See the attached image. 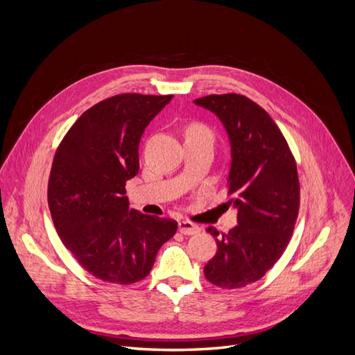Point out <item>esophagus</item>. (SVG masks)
I'll return each instance as SVG.
<instances>
[{
    "instance_id": "34e87169",
    "label": "esophagus",
    "mask_w": 355,
    "mask_h": 355,
    "mask_svg": "<svg viewBox=\"0 0 355 355\" xmlns=\"http://www.w3.org/2000/svg\"><path fill=\"white\" fill-rule=\"evenodd\" d=\"M179 231L184 235H194L200 232V227L196 223H192L189 220H180L179 222Z\"/></svg>"
}]
</instances>
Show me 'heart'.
<instances>
[{"instance_id": "1", "label": "heart", "mask_w": 355, "mask_h": 355, "mask_svg": "<svg viewBox=\"0 0 355 355\" xmlns=\"http://www.w3.org/2000/svg\"><path fill=\"white\" fill-rule=\"evenodd\" d=\"M187 133H189V135H198V136H206V137H209V139L213 137V133H211L210 128H209L207 125L200 124V123L191 124V125L188 127Z\"/></svg>"}]
</instances>
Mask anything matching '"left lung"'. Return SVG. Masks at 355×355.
I'll use <instances>...</instances> for the list:
<instances>
[{
  "label": "left lung",
  "mask_w": 355,
  "mask_h": 355,
  "mask_svg": "<svg viewBox=\"0 0 355 355\" xmlns=\"http://www.w3.org/2000/svg\"><path fill=\"white\" fill-rule=\"evenodd\" d=\"M219 116L231 142L228 194L239 225L228 234L207 228L218 244L204 277L220 288H241L271 270L292 237L300 187L295 157L278 125L243 94H210L196 99Z\"/></svg>",
  "instance_id": "8db88e82"
}]
</instances>
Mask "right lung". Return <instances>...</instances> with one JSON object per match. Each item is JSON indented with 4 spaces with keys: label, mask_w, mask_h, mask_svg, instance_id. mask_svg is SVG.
Returning a JSON list of instances; mask_svg holds the SVG:
<instances>
[{
    "label": "right lung",
    "mask_w": 355,
    "mask_h": 355,
    "mask_svg": "<svg viewBox=\"0 0 355 355\" xmlns=\"http://www.w3.org/2000/svg\"><path fill=\"white\" fill-rule=\"evenodd\" d=\"M173 94L123 93L85 111L53 159L47 200L62 243L99 280L121 286L151 272L178 222L128 209L125 182L139 171V142Z\"/></svg>",
    "instance_id": "right-lung-1"
}]
</instances>
